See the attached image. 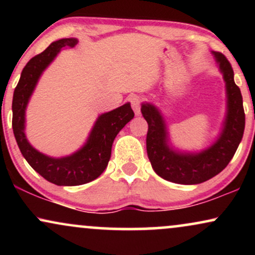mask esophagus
<instances>
[{
	"mask_svg": "<svg viewBox=\"0 0 255 255\" xmlns=\"http://www.w3.org/2000/svg\"><path fill=\"white\" fill-rule=\"evenodd\" d=\"M130 104H131V108H133L134 110V114H135L136 116H140V98L137 97V96H134V97L130 98Z\"/></svg>",
	"mask_w": 255,
	"mask_h": 255,
	"instance_id": "34e87169",
	"label": "esophagus"
}]
</instances>
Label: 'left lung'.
<instances>
[{"mask_svg": "<svg viewBox=\"0 0 255 255\" xmlns=\"http://www.w3.org/2000/svg\"><path fill=\"white\" fill-rule=\"evenodd\" d=\"M223 74L227 113L221 133L211 146L198 152L178 151L169 139L165 120L156 105L142 103L141 113L147 121L146 150L158 176L178 184H198L218 175L229 164L245 131V111L241 91L234 81V71L227 57L212 51Z\"/></svg>", "mask_w": 255, "mask_h": 255, "instance_id": "obj_1", "label": "left lung"}]
</instances>
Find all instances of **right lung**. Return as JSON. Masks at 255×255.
Here are the masks:
<instances>
[{"label":"right lung","instance_id":"1","mask_svg":"<svg viewBox=\"0 0 255 255\" xmlns=\"http://www.w3.org/2000/svg\"><path fill=\"white\" fill-rule=\"evenodd\" d=\"M77 43V38H63L52 42L43 52L32 57L22 69L11 104V126L22 156L40 176L57 186H79L101 176L109 163L116 135L134 118L129 103L102 114L96 120L86 142L74 153L66 157L46 156L28 142L25 134L26 108L38 80L58 52L67 46L73 48Z\"/></svg>","mask_w":255,"mask_h":255}]
</instances>
